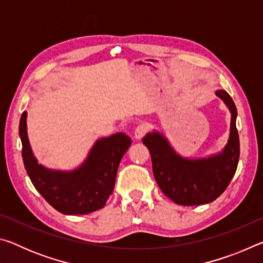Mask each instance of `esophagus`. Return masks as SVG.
I'll use <instances>...</instances> for the list:
<instances>
[{"label":"esophagus","instance_id":"esophagus-1","mask_svg":"<svg viewBox=\"0 0 263 263\" xmlns=\"http://www.w3.org/2000/svg\"><path fill=\"white\" fill-rule=\"evenodd\" d=\"M147 131H148L147 124H139V125H138L135 130V137L137 138V139H140V138L145 136V133Z\"/></svg>","mask_w":263,"mask_h":263}]
</instances>
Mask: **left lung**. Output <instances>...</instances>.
<instances>
[{
  "instance_id": "1",
  "label": "left lung",
  "mask_w": 263,
  "mask_h": 263,
  "mask_svg": "<svg viewBox=\"0 0 263 263\" xmlns=\"http://www.w3.org/2000/svg\"><path fill=\"white\" fill-rule=\"evenodd\" d=\"M231 111L230 138L220 153L202 159H188L177 154L161 133L142 138L152 158L154 179L162 193L180 205H202L213 202L224 193L237 171L240 144L235 121L237 108L228 92L217 90Z\"/></svg>"
}]
</instances>
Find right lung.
<instances>
[{
  "mask_svg": "<svg viewBox=\"0 0 263 263\" xmlns=\"http://www.w3.org/2000/svg\"><path fill=\"white\" fill-rule=\"evenodd\" d=\"M20 137L22 157L31 182L47 203L64 215H87L105 205L115 188L119 162L131 145V138L122 132L102 138L81 166L62 172L38 163L28 139L25 111L20 121Z\"/></svg>",
  "mask_w": 263,
  "mask_h": 263,
  "instance_id": "obj_1",
  "label": "right lung"
}]
</instances>
